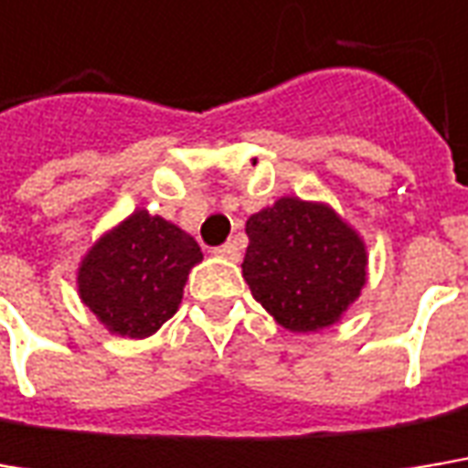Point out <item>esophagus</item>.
Segmentation results:
<instances>
[{
    "label": "esophagus",
    "mask_w": 468,
    "mask_h": 468,
    "mask_svg": "<svg viewBox=\"0 0 468 468\" xmlns=\"http://www.w3.org/2000/svg\"><path fill=\"white\" fill-rule=\"evenodd\" d=\"M217 257H222V260H230V261H238L240 260V246L235 243V240H228L225 246H219L217 251H214Z\"/></svg>",
    "instance_id": "obj_1"
}]
</instances>
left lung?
I'll use <instances>...</instances> for the list:
<instances>
[{"label":"left lung","instance_id":"1","mask_svg":"<svg viewBox=\"0 0 468 468\" xmlns=\"http://www.w3.org/2000/svg\"><path fill=\"white\" fill-rule=\"evenodd\" d=\"M246 235L243 278L291 334L339 323L368 281L366 240L328 204L283 196L249 217Z\"/></svg>","mask_w":468,"mask_h":468}]
</instances>
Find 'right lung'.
<instances>
[{
    "label": "right lung",
    "instance_id": "1",
    "mask_svg": "<svg viewBox=\"0 0 468 468\" xmlns=\"http://www.w3.org/2000/svg\"><path fill=\"white\" fill-rule=\"evenodd\" d=\"M201 260L193 235L137 208L79 261V299L111 334L145 339L177 313L187 275Z\"/></svg>",
    "mask_w": 468,
    "mask_h": 468
}]
</instances>
